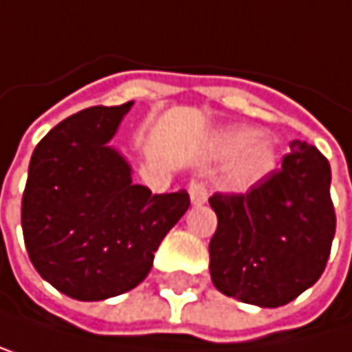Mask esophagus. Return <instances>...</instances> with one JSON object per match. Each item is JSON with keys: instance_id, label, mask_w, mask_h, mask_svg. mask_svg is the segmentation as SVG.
<instances>
[{"instance_id": "obj_1", "label": "esophagus", "mask_w": 352, "mask_h": 352, "mask_svg": "<svg viewBox=\"0 0 352 352\" xmlns=\"http://www.w3.org/2000/svg\"><path fill=\"white\" fill-rule=\"evenodd\" d=\"M189 195H191V201H193L195 206H201V204L208 199L206 184L199 182V180H191V182H189Z\"/></svg>"}]
</instances>
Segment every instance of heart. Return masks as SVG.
Instances as JSON below:
<instances>
[{
	"instance_id": "b5f03b06",
	"label": "heart",
	"mask_w": 352,
	"mask_h": 352,
	"mask_svg": "<svg viewBox=\"0 0 352 352\" xmlns=\"http://www.w3.org/2000/svg\"><path fill=\"white\" fill-rule=\"evenodd\" d=\"M227 172V182L234 189H250L276 168V151L265 140H255V131L248 127L229 129L221 138V151L235 153Z\"/></svg>"
}]
</instances>
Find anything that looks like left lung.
<instances>
[{
	"label": "left lung",
	"mask_w": 352,
	"mask_h": 352,
	"mask_svg": "<svg viewBox=\"0 0 352 352\" xmlns=\"http://www.w3.org/2000/svg\"><path fill=\"white\" fill-rule=\"evenodd\" d=\"M329 161L312 144L291 142L283 168L248 193H214L219 225L210 276L227 298L278 308L312 287L336 234Z\"/></svg>",
	"instance_id": "8db88e82"
}]
</instances>
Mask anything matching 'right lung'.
I'll use <instances>...</instances> for the list:
<instances>
[{
    "instance_id": "obj_1",
    "label": "right lung",
    "mask_w": 352,
    "mask_h": 352,
    "mask_svg": "<svg viewBox=\"0 0 352 352\" xmlns=\"http://www.w3.org/2000/svg\"><path fill=\"white\" fill-rule=\"evenodd\" d=\"M131 106L67 116L29 161L21 208L29 259L46 283L80 302L138 287L191 204L184 189L153 195L133 184L125 157L108 146Z\"/></svg>"
}]
</instances>
